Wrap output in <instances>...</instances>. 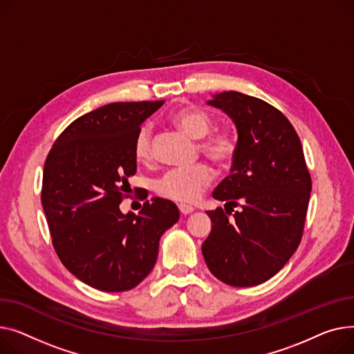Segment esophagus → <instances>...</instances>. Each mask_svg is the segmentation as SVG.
I'll use <instances>...</instances> for the list:
<instances>
[{"label":"esophagus","mask_w":354,"mask_h":354,"mask_svg":"<svg viewBox=\"0 0 354 354\" xmlns=\"http://www.w3.org/2000/svg\"><path fill=\"white\" fill-rule=\"evenodd\" d=\"M178 210L181 214H190L194 212V207L190 205V204H184V203H180L178 204Z\"/></svg>","instance_id":"esophagus-1"}]
</instances>
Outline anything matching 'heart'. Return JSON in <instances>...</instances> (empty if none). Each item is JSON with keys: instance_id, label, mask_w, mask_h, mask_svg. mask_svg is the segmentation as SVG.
Wrapping results in <instances>:
<instances>
[{"instance_id": "obj_1", "label": "heart", "mask_w": 354, "mask_h": 354, "mask_svg": "<svg viewBox=\"0 0 354 354\" xmlns=\"http://www.w3.org/2000/svg\"><path fill=\"white\" fill-rule=\"evenodd\" d=\"M177 127L196 140H200V151L218 165L230 164L240 147V138L233 129H220L209 133L214 127V118L201 109H183L171 115ZM134 157L140 162L151 158V126L144 124L134 138ZM213 180L210 165L198 162L190 167H176L160 176L156 183V192L165 197L181 203H192L200 197Z\"/></svg>"}]
</instances>
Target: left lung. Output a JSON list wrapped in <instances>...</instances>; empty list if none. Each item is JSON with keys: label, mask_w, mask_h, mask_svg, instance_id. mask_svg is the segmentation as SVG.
<instances>
[{"label": "left lung", "mask_w": 354, "mask_h": 354, "mask_svg": "<svg viewBox=\"0 0 354 354\" xmlns=\"http://www.w3.org/2000/svg\"><path fill=\"white\" fill-rule=\"evenodd\" d=\"M207 104L234 121L240 147L232 174L213 193L226 212H207L212 233L201 252L223 283L257 286L279 273L301 241L311 192L301 141L286 115L260 98L224 91Z\"/></svg>", "instance_id": "obj_1"}]
</instances>
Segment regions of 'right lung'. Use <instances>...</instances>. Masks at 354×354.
<instances>
[{"label":"right lung","instance_id":"add662e5","mask_svg":"<svg viewBox=\"0 0 354 354\" xmlns=\"http://www.w3.org/2000/svg\"><path fill=\"white\" fill-rule=\"evenodd\" d=\"M162 102H111L78 117L44 164L41 203L54 250L68 272L101 292H126L147 277L160 237L180 218L177 205L158 197L137 216L120 210L137 170L136 134Z\"/></svg>","mask_w":354,"mask_h":354}]
</instances>
